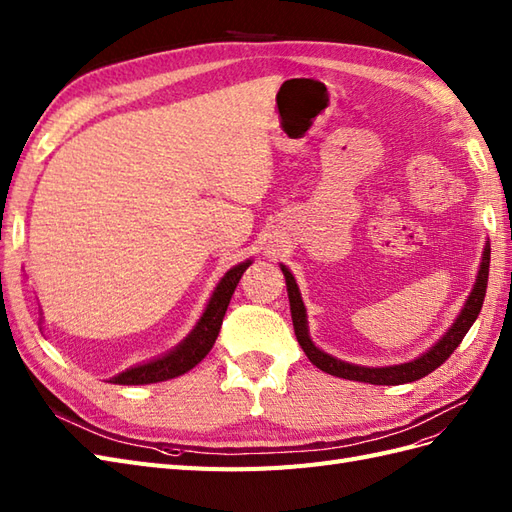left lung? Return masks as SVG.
Masks as SVG:
<instances>
[{
    "label": "left lung",
    "mask_w": 512,
    "mask_h": 512,
    "mask_svg": "<svg viewBox=\"0 0 512 512\" xmlns=\"http://www.w3.org/2000/svg\"><path fill=\"white\" fill-rule=\"evenodd\" d=\"M489 262H491V247L487 243L485 252H482V262H480V269H478V275H476V284L472 288V293H469L461 314L457 316V321L452 323V327L433 344L431 349L422 353L420 357L411 359V362H407V364L381 366V368H370V366H357V364L342 362V359L331 357L329 353H325V351L316 347V344L310 338V334H308V316H306V306H303V301H301L299 286L293 278V273H290L284 265H280V267H282V273L286 278L290 316H293V327H295L297 342L301 344L303 353L308 355V359L316 368H321L323 372H329V375H334V377L349 379V381H362V383H372V385H400V383H411V381H418L426 375H431V372L444 364L446 359L454 353V349L459 347L461 340L465 338V334L469 331V327H472L474 321L478 319L482 301H485L487 280H489Z\"/></svg>",
    "instance_id": "obj_1"
}]
</instances>
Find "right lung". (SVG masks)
Listing matches in <instances>:
<instances>
[{
  "mask_svg": "<svg viewBox=\"0 0 512 512\" xmlns=\"http://www.w3.org/2000/svg\"><path fill=\"white\" fill-rule=\"evenodd\" d=\"M252 265V260L239 262L237 267H232L222 280H219L217 288L213 290V295L206 303V308L200 316V321L196 327L191 329V334L174 347L170 353H165L157 359H150L146 364H137L133 368H127L120 375L112 377L109 381L118 383V385H146V383H159V381H168L174 377L185 375L187 370H191L196 364H200L213 349V344L219 336V327H222L224 314L228 310L230 297L237 288L243 271Z\"/></svg>",
  "mask_w": 512,
  "mask_h": 512,
  "instance_id": "add662e5",
  "label": "right lung"
}]
</instances>
